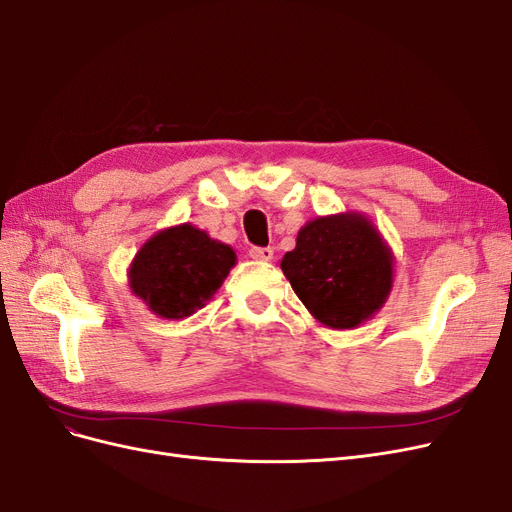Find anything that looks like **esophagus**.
<instances>
[{
    "label": "esophagus",
    "mask_w": 512,
    "mask_h": 512,
    "mask_svg": "<svg viewBox=\"0 0 512 512\" xmlns=\"http://www.w3.org/2000/svg\"><path fill=\"white\" fill-rule=\"evenodd\" d=\"M250 256L260 262H269L273 258V247H250Z\"/></svg>",
    "instance_id": "1"
}]
</instances>
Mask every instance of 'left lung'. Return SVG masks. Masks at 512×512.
<instances>
[{
	"instance_id": "left-lung-1",
	"label": "left lung",
	"mask_w": 512,
	"mask_h": 512,
	"mask_svg": "<svg viewBox=\"0 0 512 512\" xmlns=\"http://www.w3.org/2000/svg\"><path fill=\"white\" fill-rule=\"evenodd\" d=\"M282 271L312 316L333 329H354L374 316L393 284L389 250L354 213L305 224Z\"/></svg>"
}]
</instances>
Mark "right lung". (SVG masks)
Here are the masks:
<instances>
[{
  "mask_svg": "<svg viewBox=\"0 0 512 512\" xmlns=\"http://www.w3.org/2000/svg\"><path fill=\"white\" fill-rule=\"evenodd\" d=\"M235 252L190 224L158 232L136 254L130 286L153 314L185 318L209 301L222 286Z\"/></svg>",
  "mask_w": 512,
  "mask_h": 512,
  "instance_id": "right-lung-1",
  "label": "right lung"
}]
</instances>
